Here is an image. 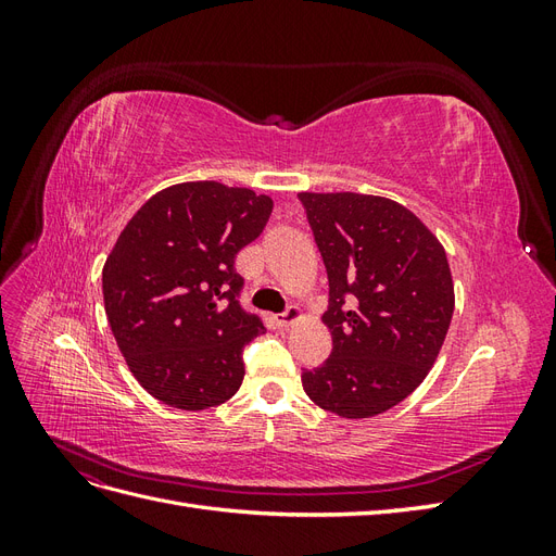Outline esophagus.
I'll list each match as a JSON object with an SVG mask.
<instances>
[{"mask_svg": "<svg viewBox=\"0 0 556 556\" xmlns=\"http://www.w3.org/2000/svg\"><path fill=\"white\" fill-rule=\"evenodd\" d=\"M301 317H304V311H301L299 306H290V308L285 311L282 315H276V317H274V323H276V327H278V329H288V327L296 325Z\"/></svg>", "mask_w": 556, "mask_h": 556, "instance_id": "34e87169", "label": "esophagus"}]
</instances>
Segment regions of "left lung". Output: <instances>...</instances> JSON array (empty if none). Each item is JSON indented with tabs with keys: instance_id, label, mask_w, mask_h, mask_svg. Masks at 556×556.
<instances>
[{
	"instance_id": "left-lung-1",
	"label": "left lung",
	"mask_w": 556,
	"mask_h": 556,
	"mask_svg": "<svg viewBox=\"0 0 556 556\" xmlns=\"http://www.w3.org/2000/svg\"><path fill=\"white\" fill-rule=\"evenodd\" d=\"M329 276L331 357L301 374L313 403L364 419L394 408L429 374L450 329L445 248L396 201L299 192Z\"/></svg>"
}]
</instances>
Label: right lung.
Here are the masks:
<instances>
[{
	"instance_id": "right-lung-1",
	"label": "right lung",
	"mask_w": 556,
	"mask_h": 556,
	"mask_svg": "<svg viewBox=\"0 0 556 556\" xmlns=\"http://www.w3.org/2000/svg\"><path fill=\"white\" fill-rule=\"evenodd\" d=\"M274 201L215 180L150 197L117 237L102 271L104 308L131 376L180 410L220 406L243 382V348L264 333L237 301L239 250Z\"/></svg>"
}]
</instances>
